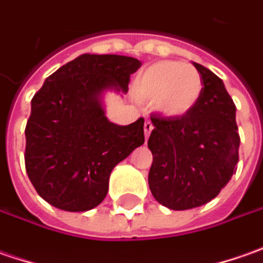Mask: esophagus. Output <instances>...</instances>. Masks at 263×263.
<instances>
[{
	"label": "esophagus",
	"mask_w": 263,
	"mask_h": 263,
	"mask_svg": "<svg viewBox=\"0 0 263 263\" xmlns=\"http://www.w3.org/2000/svg\"><path fill=\"white\" fill-rule=\"evenodd\" d=\"M153 123H151V121H145V123H144V134H145V138H148L149 134H151V131H153Z\"/></svg>",
	"instance_id": "esophagus-1"
}]
</instances>
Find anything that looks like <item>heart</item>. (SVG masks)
Here are the masks:
<instances>
[{"label":"heart","instance_id":"obj_1","mask_svg":"<svg viewBox=\"0 0 263 263\" xmlns=\"http://www.w3.org/2000/svg\"><path fill=\"white\" fill-rule=\"evenodd\" d=\"M202 87V77L192 64L160 61L137 77L134 95L141 102L154 104L161 115L179 118L194 109Z\"/></svg>","mask_w":263,"mask_h":263}]
</instances>
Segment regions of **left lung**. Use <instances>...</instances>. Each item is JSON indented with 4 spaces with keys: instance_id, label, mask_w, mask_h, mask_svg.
I'll return each instance as SVG.
<instances>
[{
    "instance_id": "obj_1",
    "label": "left lung",
    "mask_w": 263,
    "mask_h": 263,
    "mask_svg": "<svg viewBox=\"0 0 263 263\" xmlns=\"http://www.w3.org/2000/svg\"><path fill=\"white\" fill-rule=\"evenodd\" d=\"M202 77V93L183 116L151 114L148 138L153 163L148 186L160 204L175 211L210 202L220 194L239 161L236 106L213 71L194 62Z\"/></svg>"
}]
</instances>
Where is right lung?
Wrapping results in <instances>:
<instances>
[{
    "label": "right lung",
    "mask_w": 263,
    "mask_h": 263,
    "mask_svg": "<svg viewBox=\"0 0 263 263\" xmlns=\"http://www.w3.org/2000/svg\"><path fill=\"white\" fill-rule=\"evenodd\" d=\"M141 67L122 55L84 53L46 78L33 96L26 125V172L48 204L81 213L100 204L114 167L144 144V119L121 126L107 121L99 97L128 91Z\"/></svg>",
    "instance_id": "right-lung-1"
}]
</instances>
